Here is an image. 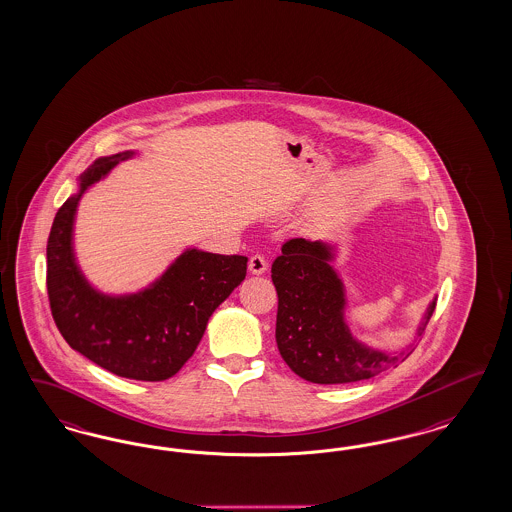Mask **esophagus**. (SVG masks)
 I'll use <instances>...</instances> for the list:
<instances>
[{"label": "esophagus", "instance_id": "1", "mask_svg": "<svg viewBox=\"0 0 512 512\" xmlns=\"http://www.w3.org/2000/svg\"><path fill=\"white\" fill-rule=\"evenodd\" d=\"M266 268H268V263H266V259L263 255H253V257L249 259V272H251V274L261 276V274H265Z\"/></svg>", "mask_w": 512, "mask_h": 512}]
</instances>
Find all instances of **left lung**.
<instances>
[{
	"mask_svg": "<svg viewBox=\"0 0 512 512\" xmlns=\"http://www.w3.org/2000/svg\"><path fill=\"white\" fill-rule=\"evenodd\" d=\"M336 247L323 240L291 238L272 263V282L278 291L276 342L283 361L312 384H350L397 367L414 352L367 346L352 335L346 321V287L333 261ZM429 302L416 336H422L435 312Z\"/></svg>",
	"mask_w": 512,
	"mask_h": 512,
	"instance_id": "left-lung-1",
	"label": "left lung"
}]
</instances>
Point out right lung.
<instances>
[{
  "label": "right lung",
  "mask_w": 512,
  "mask_h": 512,
  "mask_svg": "<svg viewBox=\"0 0 512 512\" xmlns=\"http://www.w3.org/2000/svg\"><path fill=\"white\" fill-rule=\"evenodd\" d=\"M94 160L54 217L47 244V291L58 331L75 352L117 376L160 382L176 374L202 340L213 312L244 282L247 257L187 247L155 282L136 293L96 289L75 257L73 227L83 194L123 160Z\"/></svg>",
  "instance_id": "1"
}]
</instances>
